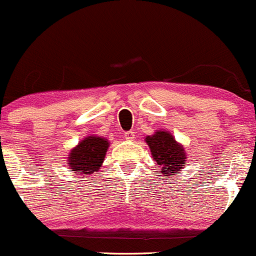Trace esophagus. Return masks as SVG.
Here are the masks:
<instances>
[{"label":"esophagus","mask_w":256,"mask_h":256,"mask_svg":"<svg viewBox=\"0 0 256 256\" xmlns=\"http://www.w3.org/2000/svg\"><path fill=\"white\" fill-rule=\"evenodd\" d=\"M124 136H126V139H127V140H133L134 138H136V132H134V130L126 132Z\"/></svg>","instance_id":"esophagus-1"}]
</instances>
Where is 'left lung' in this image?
Instances as JSON below:
<instances>
[{
  "instance_id": "left-lung-1",
  "label": "left lung",
  "mask_w": 256,
  "mask_h": 256,
  "mask_svg": "<svg viewBox=\"0 0 256 256\" xmlns=\"http://www.w3.org/2000/svg\"><path fill=\"white\" fill-rule=\"evenodd\" d=\"M145 140L149 145L154 160L161 167L162 174L173 176L178 170L183 168L186 151L168 132H156L154 136H146Z\"/></svg>"
}]
</instances>
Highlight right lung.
<instances>
[{
	"instance_id": "obj_1",
	"label": "right lung",
	"mask_w": 256,
	"mask_h": 256,
	"mask_svg": "<svg viewBox=\"0 0 256 256\" xmlns=\"http://www.w3.org/2000/svg\"><path fill=\"white\" fill-rule=\"evenodd\" d=\"M108 149V142L100 136H88L70 151L67 164L70 171L84 173L85 176L98 171Z\"/></svg>"
}]
</instances>
